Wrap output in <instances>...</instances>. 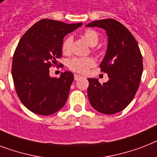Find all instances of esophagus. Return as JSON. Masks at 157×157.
I'll return each mask as SVG.
<instances>
[{
	"instance_id": "esophagus-1",
	"label": "esophagus",
	"mask_w": 157,
	"mask_h": 157,
	"mask_svg": "<svg viewBox=\"0 0 157 157\" xmlns=\"http://www.w3.org/2000/svg\"><path fill=\"white\" fill-rule=\"evenodd\" d=\"M82 78L83 77L79 75H75V80H76V81H77V80L81 79V78Z\"/></svg>"
}]
</instances>
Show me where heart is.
<instances>
[{"label": "heart", "mask_w": 157, "mask_h": 157, "mask_svg": "<svg viewBox=\"0 0 157 157\" xmlns=\"http://www.w3.org/2000/svg\"><path fill=\"white\" fill-rule=\"evenodd\" d=\"M83 37L87 44L91 47H94L98 43L99 37L98 33L94 30L88 29L83 33ZM73 37L69 36L64 40L62 43V52L65 55H69L71 52ZM96 65L95 59L91 57H74L68 61V67L74 72L85 74L88 71L90 68L93 67Z\"/></svg>", "instance_id": "obj_1"}]
</instances>
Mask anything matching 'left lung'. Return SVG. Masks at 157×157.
<instances>
[{
  "mask_svg": "<svg viewBox=\"0 0 157 157\" xmlns=\"http://www.w3.org/2000/svg\"><path fill=\"white\" fill-rule=\"evenodd\" d=\"M86 27L105 29L108 37L107 50L100 67L109 80L101 84L98 78H87L88 100L96 110L113 115L124 110L138 91L143 69L142 54L134 37L117 20H96Z\"/></svg>",
  "mask_w": 157,
  "mask_h": 157,
  "instance_id": "left-lung-1",
  "label": "left lung"
}]
</instances>
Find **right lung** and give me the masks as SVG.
<instances>
[{"mask_svg":"<svg viewBox=\"0 0 157 157\" xmlns=\"http://www.w3.org/2000/svg\"><path fill=\"white\" fill-rule=\"evenodd\" d=\"M81 25L44 19L21 37L13 56L12 77L19 100L30 111L50 115L65 105L74 75L65 71L52 78L49 69L61 57L65 35Z\"/></svg>","mask_w":157,"mask_h":157,"instance_id":"add662e5","label":"right lung"}]
</instances>
